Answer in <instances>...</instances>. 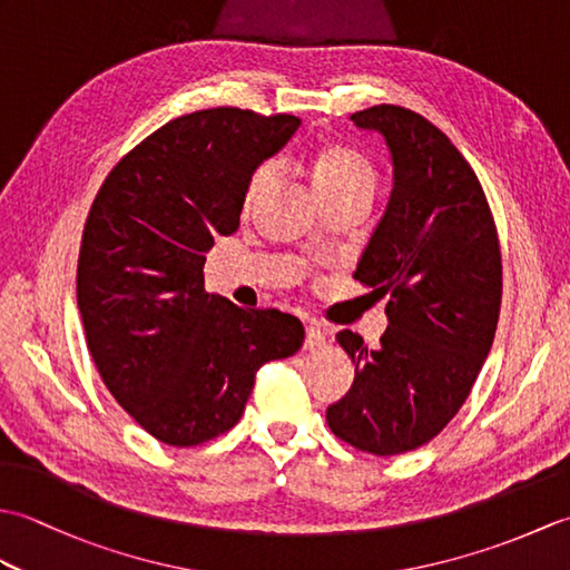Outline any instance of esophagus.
<instances>
[{
	"mask_svg": "<svg viewBox=\"0 0 570 570\" xmlns=\"http://www.w3.org/2000/svg\"><path fill=\"white\" fill-rule=\"evenodd\" d=\"M325 343H328V335H325L321 325H316V323L306 325V341H304L306 350H321Z\"/></svg>",
	"mask_w": 570,
	"mask_h": 570,
	"instance_id": "1",
	"label": "esophagus"
}]
</instances>
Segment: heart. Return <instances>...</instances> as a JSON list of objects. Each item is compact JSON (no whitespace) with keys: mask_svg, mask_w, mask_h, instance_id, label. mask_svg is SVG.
I'll return each instance as SVG.
<instances>
[{"mask_svg":"<svg viewBox=\"0 0 570 570\" xmlns=\"http://www.w3.org/2000/svg\"><path fill=\"white\" fill-rule=\"evenodd\" d=\"M274 178H276L274 164H264L254 171L245 193L247 208L262 198V193L274 184ZM374 180H377V176H374L372 164L365 159V156L353 149H343V147L325 149L316 156V164H313V184H316L323 198L337 196V193H347L355 188H374Z\"/></svg>","mask_w":570,"mask_h":570,"instance_id":"heart-1","label":"heart"}]
</instances>
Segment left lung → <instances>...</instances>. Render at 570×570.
Listing matches in <instances>:
<instances>
[{
    "instance_id": "1",
    "label": "left lung",
    "mask_w": 570,
    "mask_h": 570,
    "mask_svg": "<svg viewBox=\"0 0 570 570\" xmlns=\"http://www.w3.org/2000/svg\"><path fill=\"white\" fill-rule=\"evenodd\" d=\"M350 119L380 131L392 156V196L353 274L390 298V325L374 350L353 331L337 333L355 382L325 419L357 451L399 455L445 429L485 365L502 254L485 190L439 127L396 105Z\"/></svg>"
}]
</instances>
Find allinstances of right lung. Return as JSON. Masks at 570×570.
<instances>
[{
	"label": "right lung",
	"mask_w": 570,
	"mask_h": 570,
	"mask_svg": "<svg viewBox=\"0 0 570 570\" xmlns=\"http://www.w3.org/2000/svg\"><path fill=\"white\" fill-rule=\"evenodd\" d=\"M298 125L237 107L171 119L92 200L78 257L88 350L117 404L166 445L233 429L257 370L304 345L292 313L245 311L203 288L205 254L239 227L252 174Z\"/></svg>",
	"instance_id": "right-lung-1"
}]
</instances>
